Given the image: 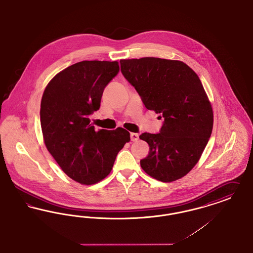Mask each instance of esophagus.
I'll use <instances>...</instances> for the list:
<instances>
[{
    "label": "esophagus",
    "mask_w": 253,
    "mask_h": 253,
    "mask_svg": "<svg viewBox=\"0 0 253 253\" xmlns=\"http://www.w3.org/2000/svg\"><path fill=\"white\" fill-rule=\"evenodd\" d=\"M139 138V134L136 133H131V140L132 141H136Z\"/></svg>",
    "instance_id": "obj_1"
}]
</instances>
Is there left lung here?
Here are the masks:
<instances>
[{
  "mask_svg": "<svg viewBox=\"0 0 253 253\" xmlns=\"http://www.w3.org/2000/svg\"><path fill=\"white\" fill-rule=\"evenodd\" d=\"M120 67L145 107L164 118L160 134L139 135L150 147L141 168L164 182L184 177L201 159L213 129L212 106L199 76L178 60L122 59Z\"/></svg>",
  "mask_w": 253,
  "mask_h": 253,
  "instance_id": "left-lung-1",
  "label": "left lung"
}]
</instances>
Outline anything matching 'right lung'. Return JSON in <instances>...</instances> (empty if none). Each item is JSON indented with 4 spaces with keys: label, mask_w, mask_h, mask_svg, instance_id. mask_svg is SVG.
<instances>
[{
    "label": "right lung",
    "mask_w": 253,
    "mask_h": 253,
    "mask_svg": "<svg viewBox=\"0 0 253 253\" xmlns=\"http://www.w3.org/2000/svg\"><path fill=\"white\" fill-rule=\"evenodd\" d=\"M119 72L118 61H81L55 75L42 96L45 147L67 176L84 185L106 178L130 141V133L121 127L95 131L89 123V116L100 108L105 87Z\"/></svg>",
    "instance_id": "obj_1"
}]
</instances>
